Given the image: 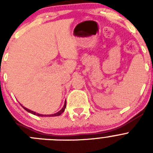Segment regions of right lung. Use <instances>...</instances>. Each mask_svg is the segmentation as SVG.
<instances>
[{
	"label": "right lung",
	"instance_id": "obj_1",
	"mask_svg": "<svg viewBox=\"0 0 153 153\" xmlns=\"http://www.w3.org/2000/svg\"><path fill=\"white\" fill-rule=\"evenodd\" d=\"M66 103H67V102H65L64 106H63V107L62 108V109H61V110H60V111H59V112H58V113H54V114L50 115V117H57V116H60V115L61 114V113H63V112H64V110H65V108H66ZM24 109H26V110L27 112H29V113H32V114H33V115H36V116H38V117H43V116H44V115L39 114V113H35V112H33V111H31V110H30V109H27V108H24Z\"/></svg>",
	"mask_w": 153,
	"mask_h": 153
}]
</instances>
